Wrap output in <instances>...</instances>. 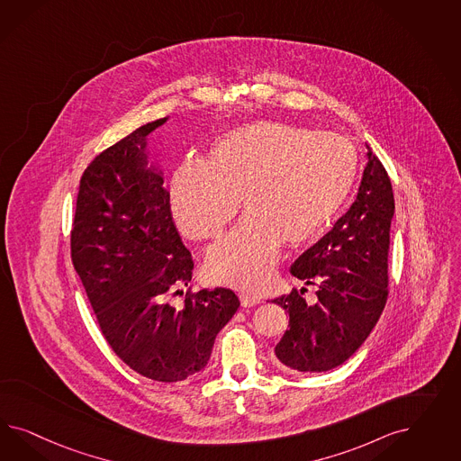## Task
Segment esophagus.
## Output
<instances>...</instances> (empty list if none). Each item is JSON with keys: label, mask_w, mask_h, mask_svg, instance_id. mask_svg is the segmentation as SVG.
Segmentation results:
<instances>
[{"label": "esophagus", "mask_w": 461, "mask_h": 461, "mask_svg": "<svg viewBox=\"0 0 461 461\" xmlns=\"http://www.w3.org/2000/svg\"><path fill=\"white\" fill-rule=\"evenodd\" d=\"M240 303L243 307L255 306V304H260V297L249 293L240 294Z\"/></svg>", "instance_id": "obj_1"}]
</instances>
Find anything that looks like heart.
<instances>
[{
    "label": "heart",
    "mask_w": 461,
    "mask_h": 461,
    "mask_svg": "<svg viewBox=\"0 0 461 461\" xmlns=\"http://www.w3.org/2000/svg\"><path fill=\"white\" fill-rule=\"evenodd\" d=\"M357 172L351 141L279 122L241 126L218 140L210 162L187 157L170 187L174 220L194 241L214 240L247 218L206 257L211 279L258 291L272 277L282 240L318 237L348 197Z\"/></svg>",
    "instance_id": "b5f03b06"
}]
</instances>
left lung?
Masks as SVG:
<instances>
[{"label": "left lung", "instance_id": "1", "mask_svg": "<svg viewBox=\"0 0 461 461\" xmlns=\"http://www.w3.org/2000/svg\"><path fill=\"white\" fill-rule=\"evenodd\" d=\"M366 149L355 203L291 267L294 277L318 285V303L307 306L297 289L274 299L289 312V330L276 347L282 368L328 372L347 362L387 303L393 193L387 170Z\"/></svg>", "mask_w": 461, "mask_h": 461}]
</instances>
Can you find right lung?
<instances>
[{
  "mask_svg": "<svg viewBox=\"0 0 461 461\" xmlns=\"http://www.w3.org/2000/svg\"><path fill=\"white\" fill-rule=\"evenodd\" d=\"M167 118L140 126L84 170L70 257L113 351L143 377L179 382L204 368L214 338L237 312L231 289L185 291L194 262L172 220L164 177L145 140Z\"/></svg>",
  "mask_w": 461,
  "mask_h": 461,
  "instance_id": "right-lung-1",
  "label": "right lung"
}]
</instances>
